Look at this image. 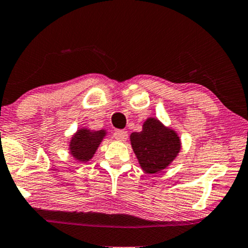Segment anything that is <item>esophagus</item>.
I'll list each match as a JSON object with an SVG mask.
<instances>
[{
  "label": "esophagus",
  "instance_id": "obj_1",
  "mask_svg": "<svg viewBox=\"0 0 248 248\" xmlns=\"http://www.w3.org/2000/svg\"><path fill=\"white\" fill-rule=\"evenodd\" d=\"M114 138L118 141H125L127 139V132L123 131V130H118L115 131L114 133Z\"/></svg>",
  "mask_w": 248,
  "mask_h": 248
}]
</instances>
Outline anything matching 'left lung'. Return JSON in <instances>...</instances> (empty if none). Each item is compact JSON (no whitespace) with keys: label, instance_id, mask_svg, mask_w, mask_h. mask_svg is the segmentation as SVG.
I'll use <instances>...</instances> for the list:
<instances>
[{"label":"left lung","instance_id":"left-lung-1","mask_svg":"<svg viewBox=\"0 0 248 248\" xmlns=\"http://www.w3.org/2000/svg\"><path fill=\"white\" fill-rule=\"evenodd\" d=\"M130 139L141 169L150 174L169 166L181 149L175 131L164 126L157 118H148L142 131L133 132Z\"/></svg>","mask_w":248,"mask_h":248}]
</instances>
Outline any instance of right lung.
Segmentation results:
<instances>
[{
  "label": "right lung",
  "mask_w": 248,
  "mask_h": 248,
  "mask_svg": "<svg viewBox=\"0 0 248 248\" xmlns=\"http://www.w3.org/2000/svg\"><path fill=\"white\" fill-rule=\"evenodd\" d=\"M105 136V130L91 131L88 128H81L74 134L70 140V154L75 159L86 163L94 155Z\"/></svg>",
  "instance_id": "right-lung-1"
}]
</instances>
